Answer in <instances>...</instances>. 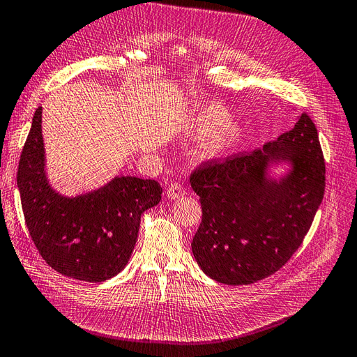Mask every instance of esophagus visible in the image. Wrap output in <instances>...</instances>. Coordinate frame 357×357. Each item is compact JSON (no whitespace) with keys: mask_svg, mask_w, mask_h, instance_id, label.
I'll return each mask as SVG.
<instances>
[{"mask_svg":"<svg viewBox=\"0 0 357 357\" xmlns=\"http://www.w3.org/2000/svg\"><path fill=\"white\" fill-rule=\"evenodd\" d=\"M167 193H168V198L178 199L181 195H185V188H183L180 181H172L169 188H168V190H167Z\"/></svg>","mask_w":357,"mask_h":357,"instance_id":"esophagus-1","label":"esophagus"}]
</instances>
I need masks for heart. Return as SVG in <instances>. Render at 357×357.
<instances>
[{"label":"heart","instance_id":"1","mask_svg":"<svg viewBox=\"0 0 357 357\" xmlns=\"http://www.w3.org/2000/svg\"><path fill=\"white\" fill-rule=\"evenodd\" d=\"M222 116L215 114V113H207L204 114L199 122H198V128H199V132L202 134H210L213 131H215L220 125H222ZM236 137H238V131H236V128H225L220 134L215 135L214 142L211 143V152H219V150L225 149L231 146Z\"/></svg>","mask_w":357,"mask_h":357}]
</instances>
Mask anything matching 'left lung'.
I'll use <instances>...</instances> for the list:
<instances>
[{
	"mask_svg": "<svg viewBox=\"0 0 357 357\" xmlns=\"http://www.w3.org/2000/svg\"><path fill=\"white\" fill-rule=\"evenodd\" d=\"M269 160H290L291 174L266 181ZM326 167L314 122L302 113L264 149L204 160L192 171L202 222L192 252L223 284H250L277 273L301 247L325 195Z\"/></svg>",
	"mask_w": 357,
	"mask_h": 357,
	"instance_id": "left-lung-1",
	"label": "left lung"
}]
</instances>
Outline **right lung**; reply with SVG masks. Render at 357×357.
<instances>
[{
  "label": "right lung",
  "mask_w": 357,
  "mask_h": 357,
  "mask_svg": "<svg viewBox=\"0 0 357 357\" xmlns=\"http://www.w3.org/2000/svg\"><path fill=\"white\" fill-rule=\"evenodd\" d=\"M17 188L31 240L46 264L62 275L83 282H105L128 264L143 211L162 197L156 180L116 177L104 188L66 198L53 190L45 174L41 107L17 168Z\"/></svg>",
  "instance_id": "obj_1"
}]
</instances>
